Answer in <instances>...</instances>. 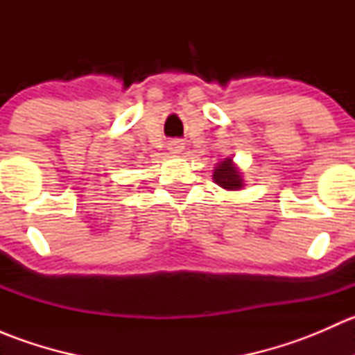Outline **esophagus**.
Listing matches in <instances>:
<instances>
[{"mask_svg":"<svg viewBox=\"0 0 355 355\" xmlns=\"http://www.w3.org/2000/svg\"><path fill=\"white\" fill-rule=\"evenodd\" d=\"M168 149H170V151L173 153V155H178V153H180L182 149H184V144H182L180 141H173L170 146H168Z\"/></svg>","mask_w":355,"mask_h":355,"instance_id":"obj_1","label":"esophagus"}]
</instances>
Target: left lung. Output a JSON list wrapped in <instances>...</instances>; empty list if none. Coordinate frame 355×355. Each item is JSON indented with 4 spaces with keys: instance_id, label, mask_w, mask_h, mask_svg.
<instances>
[{
    "instance_id": "8db88e82",
    "label": "left lung",
    "mask_w": 355,
    "mask_h": 355,
    "mask_svg": "<svg viewBox=\"0 0 355 355\" xmlns=\"http://www.w3.org/2000/svg\"><path fill=\"white\" fill-rule=\"evenodd\" d=\"M213 178L220 187L228 189V191H237V189L242 187V178L239 175L237 168L232 164V159L221 161L216 170H214Z\"/></svg>"
}]
</instances>
